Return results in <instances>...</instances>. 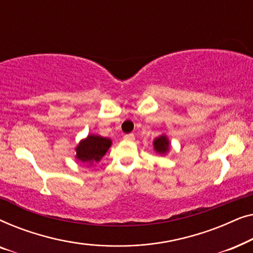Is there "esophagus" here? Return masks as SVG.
<instances>
[{"instance_id": "obj_1", "label": "esophagus", "mask_w": 253, "mask_h": 253, "mask_svg": "<svg viewBox=\"0 0 253 253\" xmlns=\"http://www.w3.org/2000/svg\"><path fill=\"white\" fill-rule=\"evenodd\" d=\"M124 140L126 141H133L134 140V134L133 133H127L124 136Z\"/></svg>"}]
</instances>
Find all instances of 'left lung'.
Returning <instances> with one entry per match:
<instances>
[{"mask_svg": "<svg viewBox=\"0 0 253 253\" xmlns=\"http://www.w3.org/2000/svg\"><path fill=\"white\" fill-rule=\"evenodd\" d=\"M154 150L160 154H166L169 151V147H170V144H169V140L167 136L162 134V136L155 138L153 141Z\"/></svg>", "mask_w": 253, "mask_h": 253, "instance_id": "1", "label": "left lung"}]
</instances>
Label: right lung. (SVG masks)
<instances>
[{
    "label": "right lung",
    "instance_id": "obj_1",
    "mask_svg": "<svg viewBox=\"0 0 253 253\" xmlns=\"http://www.w3.org/2000/svg\"><path fill=\"white\" fill-rule=\"evenodd\" d=\"M112 140L109 138L95 134H88L87 138L81 140V143L76 147V158L83 164H88L89 166L99 162L101 158L109 150Z\"/></svg>",
    "mask_w": 253,
    "mask_h": 253
}]
</instances>
